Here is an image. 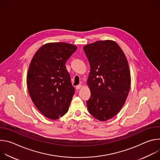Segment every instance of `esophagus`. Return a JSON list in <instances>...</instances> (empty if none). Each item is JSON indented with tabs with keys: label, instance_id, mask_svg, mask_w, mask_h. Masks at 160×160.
<instances>
[{
	"label": "esophagus",
	"instance_id": "esophagus-1",
	"mask_svg": "<svg viewBox=\"0 0 160 160\" xmlns=\"http://www.w3.org/2000/svg\"><path fill=\"white\" fill-rule=\"evenodd\" d=\"M81 87H82V85H81V84H79V85H78L76 86V89H77V90H79Z\"/></svg>",
	"mask_w": 160,
	"mask_h": 160
}]
</instances>
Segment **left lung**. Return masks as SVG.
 Instances as JSON below:
<instances>
[{
  "label": "left lung",
  "instance_id": "obj_1",
  "mask_svg": "<svg viewBox=\"0 0 160 160\" xmlns=\"http://www.w3.org/2000/svg\"><path fill=\"white\" fill-rule=\"evenodd\" d=\"M83 49L90 66L87 109L95 118L105 122L118 114L128 96L131 83L128 61L112 40H99Z\"/></svg>",
  "mask_w": 160,
  "mask_h": 160
}]
</instances>
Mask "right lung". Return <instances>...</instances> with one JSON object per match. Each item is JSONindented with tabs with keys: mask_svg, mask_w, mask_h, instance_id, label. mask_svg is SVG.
<instances>
[{
	"mask_svg": "<svg viewBox=\"0 0 160 160\" xmlns=\"http://www.w3.org/2000/svg\"><path fill=\"white\" fill-rule=\"evenodd\" d=\"M77 48L65 42L48 43L36 52L29 66L30 98L43 116L58 119L68 112L75 94L66 62Z\"/></svg>",
	"mask_w": 160,
	"mask_h": 160,
	"instance_id": "add662e5",
	"label": "right lung"
}]
</instances>
